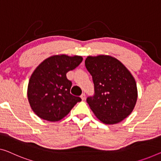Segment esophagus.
Masks as SVG:
<instances>
[{
	"mask_svg": "<svg viewBox=\"0 0 161 161\" xmlns=\"http://www.w3.org/2000/svg\"><path fill=\"white\" fill-rule=\"evenodd\" d=\"M80 97H81V100H85V97H86V95H85V93H82V94L81 95Z\"/></svg>",
	"mask_w": 161,
	"mask_h": 161,
	"instance_id": "obj_1",
	"label": "esophagus"
}]
</instances>
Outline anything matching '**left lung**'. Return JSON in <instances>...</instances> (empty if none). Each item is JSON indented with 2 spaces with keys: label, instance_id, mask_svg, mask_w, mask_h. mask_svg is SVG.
<instances>
[{
  "label": "left lung",
  "instance_id": "8db88e82",
  "mask_svg": "<svg viewBox=\"0 0 161 161\" xmlns=\"http://www.w3.org/2000/svg\"><path fill=\"white\" fill-rule=\"evenodd\" d=\"M85 63L94 83V95L87 98L91 110L105 124L123 121L137 100L136 84L130 71L119 60L104 55L88 56Z\"/></svg>",
  "mask_w": 161,
  "mask_h": 161
}]
</instances>
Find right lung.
<instances>
[{"instance_id": "add662e5", "label": "right lung", "mask_w": 161, "mask_h": 161, "mask_svg": "<svg viewBox=\"0 0 161 161\" xmlns=\"http://www.w3.org/2000/svg\"><path fill=\"white\" fill-rule=\"evenodd\" d=\"M82 57L58 55L47 58L35 69L28 84L27 97L35 114L49 121L65 117L81 99L70 93L72 83L66 73L76 68Z\"/></svg>"}]
</instances>
